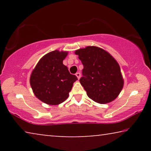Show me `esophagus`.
<instances>
[{"instance_id":"1","label":"esophagus","mask_w":151,"mask_h":151,"mask_svg":"<svg viewBox=\"0 0 151 151\" xmlns=\"http://www.w3.org/2000/svg\"><path fill=\"white\" fill-rule=\"evenodd\" d=\"M76 76H77V78H78V80H79L80 78V77H81V74H80V73H79V72H78V73H76Z\"/></svg>"}]
</instances>
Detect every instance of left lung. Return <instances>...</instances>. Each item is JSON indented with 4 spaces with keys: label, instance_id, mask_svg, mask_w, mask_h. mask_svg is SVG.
<instances>
[{
    "label": "left lung",
    "instance_id": "obj_1",
    "mask_svg": "<svg viewBox=\"0 0 151 151\" xmlns=\"http://www.w3.org/2000/svg\"><path fill=\"white\" fill-rule=\"evenodd\" d=\"M75 53L84 66L80 82L88 98L103 104L116 99L124 86L116 60L108 51L96 46L78 49Z\"/></svg>",
    "mask_w": 151,
    "mask_h": 151
}]
</instances>
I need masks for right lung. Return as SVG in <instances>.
I'll return each mask as SVG.
<instances>
[{"instance_id":"add662e5","label":"right lung","mask_w":151,"mask_h":151,"mask_svg":"<svg viewBox=\"0 0 151 151\" xmlns=\"http://www.w3.org/2000/svg\"><path fill=\"white\" fill-rule=\"evenodd\" d=\"M67 51L55 50L42 56L31 73L30 85L38 100L49 105H58L68 98L78 80L69 73L63 60Z\"/></svg>"}]
</instances>
